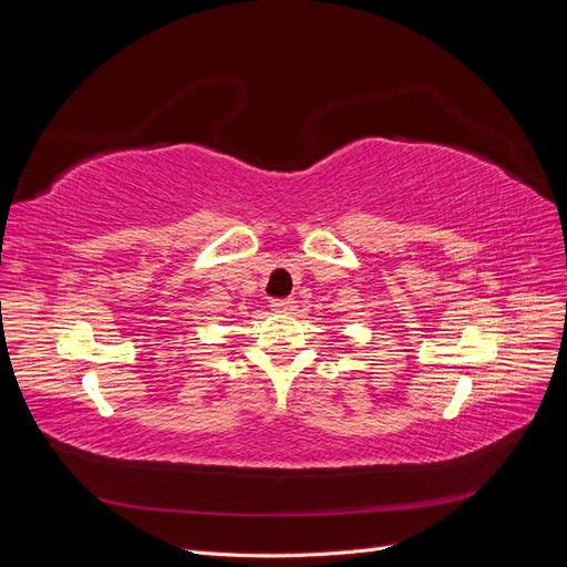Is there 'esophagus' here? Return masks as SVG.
Segmentation results:
<instances>
[{"mask_svg":"<svg viewBox=\"0 0 567 567\" xmlns=\"http://www.w3.org/2000/svg\"><path fill=\"white\" fill-rule=\"evenodd\" d=\"M269 307H271V310L274 312H277V315H293V310H296V302L293 300H290V298H277V300H271L269 302Z\"/></svg>","mask_w":567,"mask_h":567,"instance_id":"34e87169","label":"esophagus"}]
</instances>
